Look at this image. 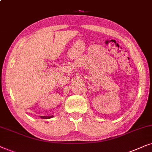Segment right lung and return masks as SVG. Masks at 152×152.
Returning a JSON list of instances; mask_svg holds the SVG:
<instances>
[{"instance_id":"add662e5","label":"right lung","mask_w":152,"mask_h":152,"mask_svg":"<svg viewBox=\"0 0 152 152\" xmlns=\"http://www.w3.org/2000/svg\"><path fill=\"white\" fill-rule=\"evenodd\" d=\"M53 116V115H50V116H40L41 118H43V119H49V118H51Z\"/></svg>"}]
</instances>
